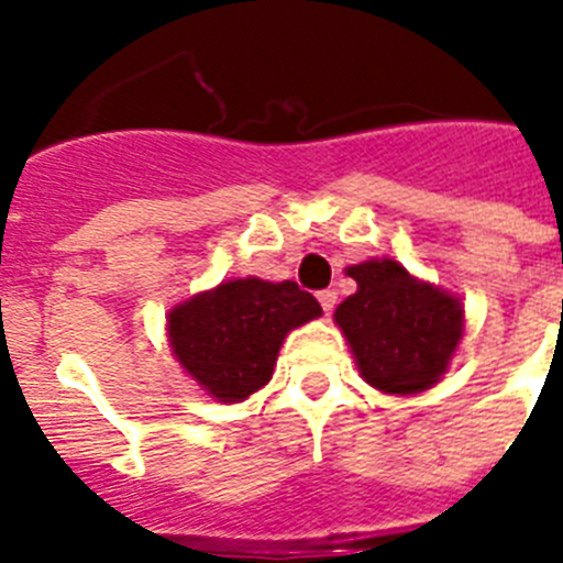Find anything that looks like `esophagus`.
I'll list each match as a JSON object with an SVG mask.
<instances>
[{
    "label": "esophagus",
    "mask_w": 563,
    "mask_h": 563,
    "mask_svg": "<svg viewBox=\"0 0 563 563\" xmlns=\"http://www.w3.org/2000/svg\"><path fill=\"white\" fill-rule=\"evenodd\" d=\"M318 301H321L324 312L330 316V312L335 310V305H338V292L335 290H321V292H318Z\"/></svg>",
    "instance_id": "esophagus-1"
}]
</instances>
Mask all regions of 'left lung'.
Segmentation results:
<instances>
[{
	"mask_svg": "<svg viewBox=\"0 0 563 563\" xmlns=\"http://www.w3.org/2000/svg\"><path fill=\"white\" fill-rule=\"evenodd\" d=\"M357 290L335 310V324L361 377L386 395L431 389L456 352L465 327L462 301L420 282L395 258L346 267Z\"/></svg>",
	"mask_w": 563,
	"mask_h": 563,
	"instance_id": "1",
	"label": "left lung"
}]
</instances>
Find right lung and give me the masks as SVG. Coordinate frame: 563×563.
Instances as JSON below:
<instances>
[{
	"mask_svg": "<svg viewBox=\"0 0 563 563\" xmlns=\"http://www.w3.org/2000/svg\"><path fill=\"white\" fill-rule=\"evenodd\" d=\"M321 316L296 282L231 278L168 312V343L183 369L220 402H242L273 377L287 332Z\"/></svg>",
	"mask_w": 563,
	"mask_h": 563,
	"instance_id": "1",
	"label": "right lung"
}]
</instances>
